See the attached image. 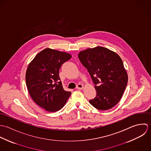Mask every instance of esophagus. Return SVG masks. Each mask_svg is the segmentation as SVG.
Returning <instances> with one entry per match:
<instances>
[{"instance_id":"obj_1","label":"esophagus","mask_w":151,"mask_h":151,"mask_svg":"<svg viewBox=\"0 0 151 151\" xmlns=\"http://www.w3.org/2000/svg\"><path fill=\"white\" fill-rule=\"evenodd\" d=\"M77 89H83V84H78L77 86Z\"/></svg>"}]
</instances>
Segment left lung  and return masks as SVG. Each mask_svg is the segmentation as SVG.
<instances>
[{
	"label": "left lung",
	"instance_id": "8db88e82",
	"mask_svg": "<svg viewBox=\"0 0 151 151\" xmlns=\"http://www.w3.org/2000/svg\"><path fill=\"white\" fill-rule=\"evenodd\" d=\"M78 57L95 85L96 96L89 103L101 110L114 107L121 99L128 82L120 57L102 46L81 51Z\"/></svg>",
	"mask_w": 151,
	"mask_h": 151
}]
</instances>
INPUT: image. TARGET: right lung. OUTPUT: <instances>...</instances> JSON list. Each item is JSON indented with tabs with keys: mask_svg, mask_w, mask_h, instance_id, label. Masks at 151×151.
Masks as SVG:
<instances>
[{
	"mask_svg": "<svg viewBox=\"0 0 151 151\" xmlns=\"http://www.w3.org/2000/svg\"><path fill=\"white\" fill-rule=\"evenodd\" d=\"M71 58L66 52L46 48L38 53L27 67L25 81L29 93L46 111L60 110L71 93L64 90L59 77V69Z\"/></svg>",
	"mask_w": 151,
	"mask_h": 151,
	"instance_id": "obj_1",
	"label": "right lung"
}]
</instances>
